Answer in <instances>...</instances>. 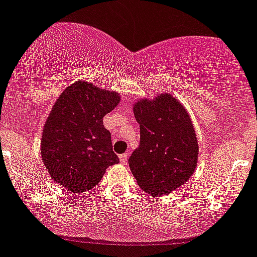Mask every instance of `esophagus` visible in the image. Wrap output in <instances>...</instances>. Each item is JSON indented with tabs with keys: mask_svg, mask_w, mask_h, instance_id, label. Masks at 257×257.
<instances>
[{
	"mask_svg": "<svg viewBox=\"0 0 257 257\" xmlns=\"http://www.w3.org/2000/svg\"><path fill=\"white\" fill-rule=\"evenodd\" d=\"M126 160H128V154H121V155H120V162H121L122 164H126Z\"/></svg>",
	"mask_w": 257,
	"mask_h": 257,
	"instance_id": "1",
	"label": "esophagus"
}]
</instances>
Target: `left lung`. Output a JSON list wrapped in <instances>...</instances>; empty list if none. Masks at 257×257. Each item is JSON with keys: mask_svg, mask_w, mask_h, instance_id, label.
<instances>
[{"mask_svg": "<svg viewBox=\"0 0 257 257\" xmlns=\"http://www.w3.org/2000/svg\"><path fill=\"white\" fill-rule=\"evenodd\" d=\"M140 124V146L129 158L138 186L162 196L186 184L198 166L199 146L191 117L169 93L133 103Z\"/></svg>", "mask_w": 257, "mask_h": 257, "instance_id": "left-lung-1", "label": "left lung"}]
</instances>
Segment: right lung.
<instances>
[{"mask_svg": "<svg viewBox=\"0 0 257 257\" xmlns=\"http://www.w3.org/2000/svg\"><path fill=\"white\" fill-rule=\"evenodd\" d=\"M120 103L117 91L79 80L53 104L41 136V158L53 181L71 193L97 186L108 167L117 164L103 117Z\"/></svg>", "mask_w": 257, "mask_h": 257, "instance_id": "right-lung-1", "label": "right lung"}]
</instances>
